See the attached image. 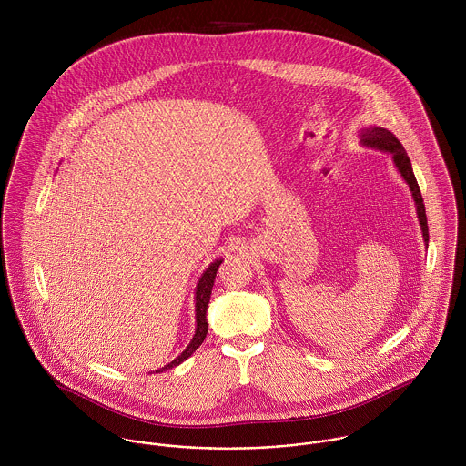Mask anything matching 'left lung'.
<instances>
[{
	"label": "left lung",
	"instance_id": "8db88e82",
	"mask_svg": "<svg viewBox=\"0 0 466 466\" xmlns=\"http://www.w3.org/2000/svg\"><path fill=\"white\" fill-rule=\"evenodd\" d=\"M360 141L364 145H368V147H375L379 150H386V152L393 154V161H395L401 177L409 185V188L412 192V199L416 202V211H418L420 226H421V231H423V240L429 242V226H427V215H425L423 198H421L420 187L416 183V177H414V172H412V167H410V159H409L403 145L400 143L399 137L391 133V131H386L382 127H370V129H364L360 133Z\"/></svg>",
	"mask_w": 466,
	"mask_h": 466
}]
</instances>
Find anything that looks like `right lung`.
Segmentation results:
<instances>
[{
	"instance_id": "1",
	"label": "right lung",
	"mask_w": 466,
	"mask_h": 466,
	"mask_svg": "<svg viewBox=\"0 0 466 466\" xmlns=\"http://www.w3.org/2000/svg\"><path fill=\"white\" fill-rule=\"evenodd\" d=\"M220 264H222V260H217V262H213L211 266L208 267L204 270V274L200 276L199 283H198V290H196V319H198V329H196V335H194L192 342L188 344V348L177 359H174L170 364H167L165 368H161L157 371H165V370H170L174 366H179L183 360H187L199 348L200 344L204 342L206 333H208L206 309H208V303H209L213 281H215V276H217V270H218Z\"/></svg>"
}]
</instances>
